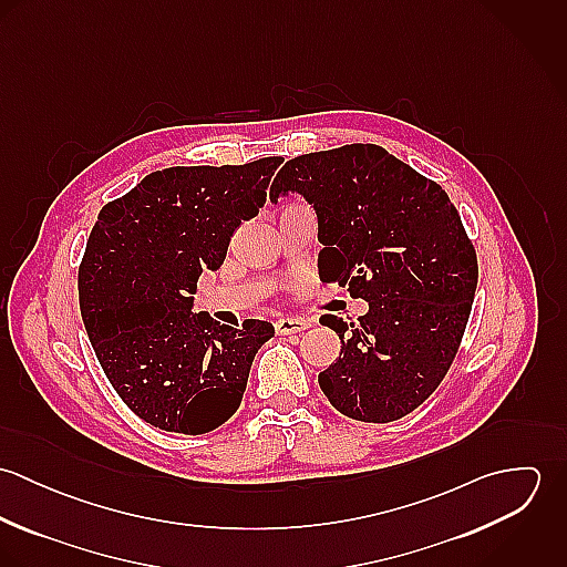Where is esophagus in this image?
<instances>
[{"label": "esophagus", "instance_id": "obj_1", "mask_svg": "<svg viewBox=\"0 0 567 567\" xmlns=\"http://www.w3.org/2000/svg\"><path fill=\"white\" fill-rule=\"evenodd\" d=\"M310 324L312 323H310L308 319H297V317H292V319H279V321L275 323V329H277L279 336H290V333L306 331Z\"/></svg>", "mask_w": 567, "mask_h": 567}]
</instances>
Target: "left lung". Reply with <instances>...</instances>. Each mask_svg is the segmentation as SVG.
I'll return each instance as SVG.
<instances>
[{"instance_id": "obj_1", "label": "left lung", "mask_w": 567, "mask_h": 567, "mask_svg": "<svg viewBox=\"0 0 567 567\" xmlns=\"http://www.w3.org/2000/svg\"><path fill=\"white\" fill-rule=\"evenodd\" d=\"M288 194L317 214L319 277L369 303L355 323L321 317L342 342L319 373L324 398L358 421L402 419L436 391L470 321L478 261L456 207L375 144L290 159L270 200Z\"/></svg>"}]
</instances>
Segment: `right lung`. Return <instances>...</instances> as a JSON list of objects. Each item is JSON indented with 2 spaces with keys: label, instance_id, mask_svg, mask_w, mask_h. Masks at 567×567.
<instances>
[{
  "label": "right lung",
  "instance_id": "obj_1",
  "mask_svg": "<svg viewBox=\"0 0 567 567\" xmlns=\"http://www.w3.org/2000/svg\"><path fill=\"white\" fill-rule=\"evenodd\" d=\"M281 162L165 167L97 214L79 270L82 323L115 393L159 430L205 434L231 419L275 336L272 323L238 329L192 308Z\"/></svg>",
  "mask_w": 567,
  "mask_h": 567
}]
</instances>
